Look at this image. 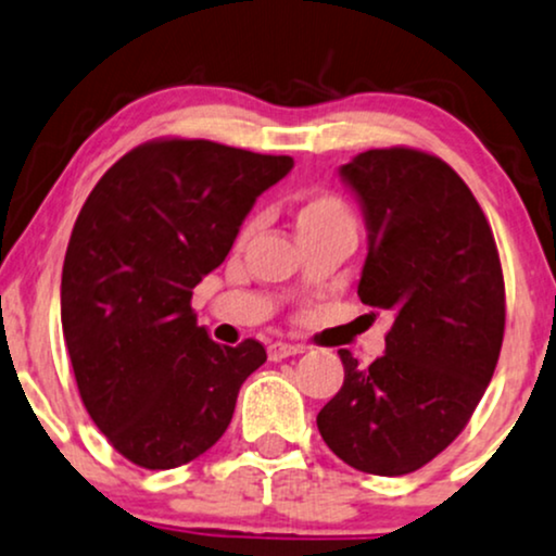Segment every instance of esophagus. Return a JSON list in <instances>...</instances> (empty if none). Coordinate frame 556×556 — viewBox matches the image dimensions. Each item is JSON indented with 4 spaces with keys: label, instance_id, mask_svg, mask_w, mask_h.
I'll use <instances>...</instances> for the list:
<instances>
[{
    "label": "esophagus",
    "instance_id": "1",
    "mask_svg": "<svg viewBox=\"0 0 556 556\" xmlns=\"http://www.w3.org/2000/svg\"><path fill=\"white\" fill-rule=\"evenodd\" d=\"M306 348L304 345H291V342H273L270 348H267V358L270 361H283V358H291V355H299L304 353Z\"/></svg>",
    "mask_w": 556,
    "mask_h": 556
}]
</instances>
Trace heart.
I'll use <instances>...</instances> for the list:
<instances>
[{"instance_id": "b5f03b06", "label": "heart", "mask_w": 556, "mask_h": 556, "mask_svg": "<svg viewBox=\"0 0 556 556\" xmlns=\"http://www.w3.org/2000/svg\"><path fill=\"white\" fill-rule=\"evenodd\" d=\"M330 226H353L351 211L342 198L332 193H312L301 198L296 211H293V229L299 235L317 229H330Z\"/></svg>"}]
</instances>
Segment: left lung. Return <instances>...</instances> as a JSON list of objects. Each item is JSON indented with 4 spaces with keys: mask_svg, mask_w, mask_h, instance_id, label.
Returning a JSON list of instances; mask_svg holds the SVG:
<instances>
[{
    "mask_svg": "<svg viewBox=\"0 0 556 556\" xmlns=\"http://www.w3.org/2000/svg\"><path fill=\"white\" fill-rule=\"evenodd\" d=\"M338 175L368 231L358 296L394 321L387 351L368 368L338 351L345 381L319 409L317 428L353 469L400 477L462 433L495 374L503 267L477 198L438 156L368 149Z\"/></svg>",
    "mask_w": 556,
    "mask_h": 556,
    "instance_id": "left-lung-1",
    "label": "left lung"
}]
</instances>
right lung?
<instances>
[{
  "label": "right lung",
  "instance_id": "add662e5",
  "mask_svg": "<svg viewBox=\"0 0 556 556\" xmlns=\"http://www.w3.org/2000/svg\"><path fill=\"white\" fill-rule=\"evenodd\" d=\"M291 156L203 139L141 143L81 205L61 273V327L89 417L143 469L193 462L229 428L265 348L218 345L190 309Z\"/></svg>",
  "mask_w": 556,
  "mask_h": 556
}]
</instances>
